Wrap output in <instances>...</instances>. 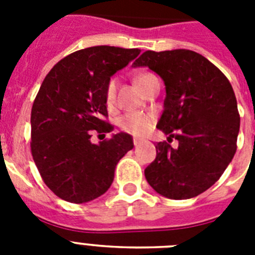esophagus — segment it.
Instances as JSON below:
<instances>
[{
	"label": "esophagus",
	"instance_id": "obj_1",
	"mask_svg": "<svg viewBox=\"0 0 255 255\" xmlns=\"http://www.w3.org/2000/svg\"><path fill=\"white\" fill-rule=\"evenodd\" d=\"M142 142H144V138H138V137H134V138H133L134 146H138V145L142 144Z\"/></svg>",
	"mask_w": 255,
	"mask_h": 255
}]
</instances>
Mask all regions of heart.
Here are the masks:
<instances>
[{"mask_svg":"<svg viewBox=\"0 0 255 255\" xmlns=\"http://www.w3.org/2000/svg\"><path fill=\"white\" fill-rule=\"evenodd\" d=\"M147 76H150V74H142L140 75L136 81L137 84H140L141 81L146 79ZM117 79H111L109 83L108 88H106V102L109 105H113L115 101V95H117ZM151 124H153V118L150 115L144 114V113H133V114H128L121 121V127L123 128L124 131L128 133L140 134L146 133L150 129Z\"/></svg>","mask_w":255,"mask_h":255,"instance_id":"b5f03b06","label":"heart"}]
</instances>
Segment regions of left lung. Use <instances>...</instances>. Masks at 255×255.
<instances>
[{
  "instance_id": "8db88e82",
  "label": "left lung",
  "mask_w": 255,
  "mask_h": 255,
  "mask_svg": "<svg viewBox=\"0 0 255 255\" xmlns=\"http://www.w3.org/2000/svg\"><path fill=\"white\" fill-rule=\"evenodd\" d=\"M132 67H149L166 88L157 128L167 142L155 145L157 157L145 177L171 200L192 198L215 184L236 153L240 115L232 85L217 66L188 49L147 50Z\"/></svg>"
}]
</instances>
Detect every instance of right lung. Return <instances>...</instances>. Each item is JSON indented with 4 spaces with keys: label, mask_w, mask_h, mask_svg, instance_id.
Segmentation results:
<instances>
[{
    "label": "right lung",
    "mask_w": 255,
    "mask_h": 255,
    "mask_svg": "<svg viewBox=\"0 0 255 255\" xmlns=\"http://www.w3.org/2000/svg\"><path fill=\"white\" fill-rule=\"evenodd\" d=\"M140 49L100 45L59 61L42 81L31 113V150L49 189L62 200L85 204L106 192L118 162L133 149L131 134H113L93 144V129L111 131L106 88L110 78Z\"/></svg>",
    "instance_id": "right-lung-1"
}]
</instances>
